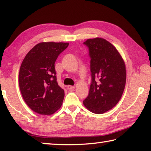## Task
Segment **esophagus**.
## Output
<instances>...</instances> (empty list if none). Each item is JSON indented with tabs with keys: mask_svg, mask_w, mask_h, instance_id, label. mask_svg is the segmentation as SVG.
<instances>
[{
	"mask_svg": "<svg viewBox=\"0 0 151 151\" xmlns=\"http://www.w3.org/2000/svg\"><path fill=\"white\" fill-rule=\"evenodd\" d=\"M66 88H67L68 90L73 91V90H74V88H75V86H70V85H68L67 86H66Z\"/></svg>",
	"mask_w": 151,
	"mask_h": 151,
	"instance_id": "1",
	"label": "esophagus"
}]
</instances>
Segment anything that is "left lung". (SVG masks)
I'll use <instances>...</instances> for the list:
<instances>
[{"label":"left lung","instance_id":"left-lung-1","mask_svg":"<svg viewBox=\"0 0 151 151\" xmlns=\"http://www.w3.org/2000/svg\"><path fill=\"white\" fill-rule=\"evenodd\" d=\"M91 58V83L84 105L96 114H103L118 103L126 83V68L116 48L102 38L87 39Z\"/></svg>","mask_w":151,"mask_h":151}]
</instances>
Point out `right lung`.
<instances>
[{"instance_id": "1", "label": "right lung", "mask_w": 151, "mask_h": 151, "mask_svg": "<svg viewBox=\"0 0 151 151\" xmlns=\"http://www.w3.org/2000/svg\"><path fill=\"white\" fill-rule=\"evenodd\" d=\"M67 42H40L24 57L19 76L24 101L37 113L50 115L60 108L65 91L58 85L55 61Z\"/></svg>"}]
</instances>
